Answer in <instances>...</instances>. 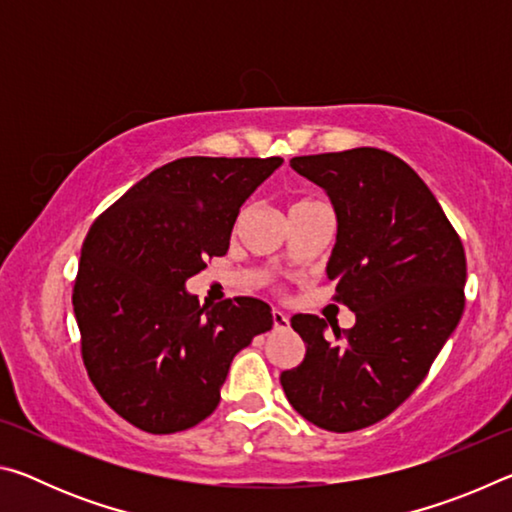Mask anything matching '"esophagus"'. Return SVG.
<instances>
[{"label": "esophagus", "instance_id": "esophagus-1", "mask_svg": "<svg viewBox=\"0 0 512 512\" xmlns=\"http://www.w3.org/2000/svg\"><path fill=\"white\" fill-rule=\"evenodd\" d=\"M289 316L287 314H282V311H277V309H273V327L275 329H289Z\"/></svg>", "mask_w": 512, "mask_h": 512}]
</instances>
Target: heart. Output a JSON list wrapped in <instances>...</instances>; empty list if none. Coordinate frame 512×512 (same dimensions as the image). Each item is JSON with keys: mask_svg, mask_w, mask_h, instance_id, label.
<instances>
[{"mask_svg": "<svg viewBox=\"0 0 512 512\" xmlns=\"http://www.w3.org/2000/svg\"><path fill=\"white\" fill-rule=\"evenodd\" d=\"M307 203H316V201H307V198H302V201H298L293 207H300V205H307Z\"/></svg>", "mask_w": 512, "mask_h": 512, "instance_id": "obj_1", "label": "heart"}]
</instances>
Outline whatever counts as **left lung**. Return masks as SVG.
Listing matches in <instances>:
<instances>
[{"label":"left lung","mask_w":512,"mask_h":512,"mask_svg":"<svg viewBox=\"0 0 512 512\" xmlns=\"http://www.w3.org/2000/svg\"><path fill=\"white\" fill-rule=\"evenodd\" d=\"M336 212L327 277L357 323L341 332L311 314L291 327L305 359L280 384L302 418L345 433L393 413L427 377L465 307V250L443 207L397 155L361 146L291 160Z\"/></svg>","instance_id":"1"}]
</instances>
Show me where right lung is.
<instances>
[{
	"label": "right lung",
	"mask_w": 512,
	"mask_h": 512,
	"mask_svg": "<svg viewBox=\"0 0 512 512\" xmlns=\"http://www.w3.org/2000/svg\"><path fill=\"white\" fill-rule=\"evenodd\" d=\"M282 158H180L90 225L72 305L81 354L112 411L149 433L205 420L239 350L273 327L257 298L201 305L185 282L228 253L241 205Z\"/></svg>",
	"instance_id": "right-lung-1"
}]
</instances>
